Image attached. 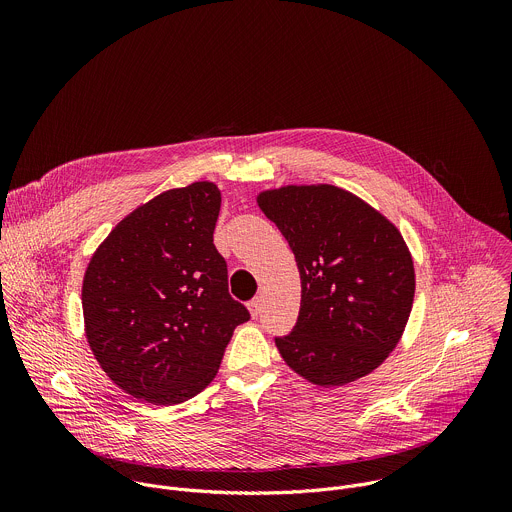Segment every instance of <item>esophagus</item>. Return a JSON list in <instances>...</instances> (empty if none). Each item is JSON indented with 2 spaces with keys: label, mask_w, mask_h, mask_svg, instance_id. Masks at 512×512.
Here are the masks:
<instances>
[{
  "label": "esophagus",
  "mask_w": 512,
  "mask_h": 512,
  "mask_svg": "<svg viewBox=\"0 0 512 512\" xmlns=\"http://www.w3.org/2000/svg\"><path fill=\"white\" fill-rule=\"evenodd\" d=\"M259 312H261V298H255L249 302V314H251V318H257Z\"/></svg>",
  "instance_id": "34e87169"
}]
</instances>
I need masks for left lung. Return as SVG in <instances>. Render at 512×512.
I'll return each instance as SVG.
<instances>
[{
	"label": "left lung",
	"instance_id": "obj_1",
	"mask_svg": "<svg viewBox=\"0 0 512 512\" xmlns=\"http://www.w3.org/2000/svg\"><path fill=\"white\" fill-rule=\"evenodd\" d=\"M257 204L296 257L302 306L294 332L275 338L287 367L318 387L371 375L399 344L415 298L401 231L332 184L261 190Z\"/></svg>",
	"mask_w": 512,
	"mask_h": 512
}]
</instances>
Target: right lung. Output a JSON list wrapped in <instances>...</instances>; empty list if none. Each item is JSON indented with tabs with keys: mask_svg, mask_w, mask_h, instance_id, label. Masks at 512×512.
Listing matches in <instances>:
<instances>
[{
	"mask_svg": "<svg viewBox=\"0 0 512 512\" xmlns=\"http://www.w3.org/2000/svg\"><path fill=\"white\" fill-rule=\"evenodd\" d=\"M218 210L214 182L166 190L121 218L87 265V342L135 399L178 405L198 395L249 320L229 296L227 263L212 243Z\"/></svg>",
	"mask_w": 512,
	"mask_h": 512,
	"instance_id": "obj_1",
	"label": "right lung"
}]
</instances>
